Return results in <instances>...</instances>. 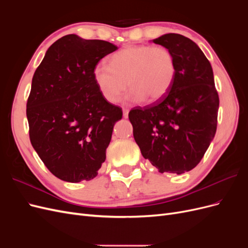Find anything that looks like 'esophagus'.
<instances>
[{
  "label": "esophagus",
  "mask_w": 248,
  "mask_h": 248,
  "mask_svg": "<svg viewBox=\"0 0 248 248\" xmlns=\"http://www.w3.org/2000/svg\"><path fill=\"white\" fill-rule=\"evenodd\" d=\"M128 112H129L128 108H123V117L124 118H128Z\"/></svg>",
  "instance_id": "1"
}]
</instances>
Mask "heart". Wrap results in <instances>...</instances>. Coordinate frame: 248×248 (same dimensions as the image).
Segmentation results:
<instances>
[{
  "mask_svg": "<svg viewBox=\"0 0 248 248\" xmlns=\"http://www.w3.org/2000/svg\"><path fill=\"white\" fill-rule=\"evenodd\" d=\"M176 60L163 46H134L115 52L109 65L98 63L93 78L100 94L110 103H116L126 91L131 102H156L162 99L174 84Z\"/></svg>",
  "mask_w": 248,
  "mask_h": 248,
  "instance_id": "obj_1",
  "label": "heart"
}]
</instances>
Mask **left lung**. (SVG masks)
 <instances>
[{"label":"left lung","instance_id":"left-lung-1","mask_svg":"<svg viewBox=\"0 0 248 248\" xmlns=\"http://www.w3.org/2000/svg\"><path fill=\"white\" fill-rule=\"evenodd\" d=\"M175 57L174 84L162 99L128 114L141 155L159 172L183 174L196 168L212 141L219 97L211 64L187 37L170 33L153 40Z\"/></svg>","mask_w":248,"mask_h":248}]
</instances>
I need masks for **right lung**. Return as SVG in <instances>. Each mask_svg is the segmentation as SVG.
Wrapping results in <instances>:
<instances>
[{
  "label": "right lung",
  "instance_id": "right-lung-1",
  "mask_svg": "<svg viewBox=\"0 0 248 248\" xmlns=\"http://www.w3.org/2000/svg\"><path fill=\"white\" fill-rule=\"evenodd\" d=\"M117 49L108 41L66 35L51 44L34 73L27 101L30 140L63 181H89L106 160L112 128L123 112L103 98L93 69Z\"/></svg>",
  "mask_w": 248,
  "mask_h": 248
}]
</instances>
